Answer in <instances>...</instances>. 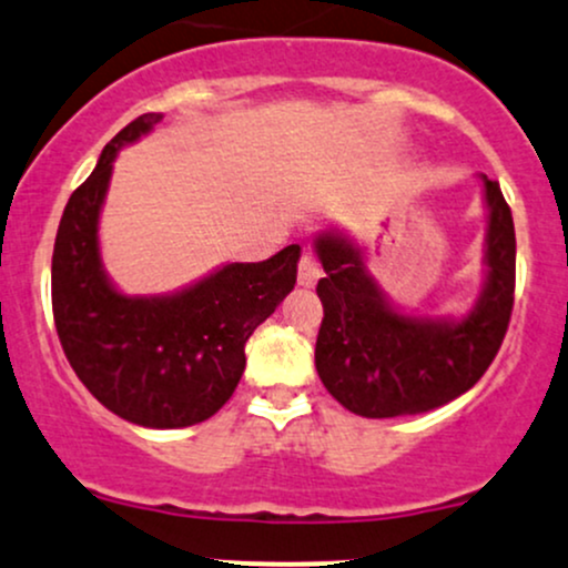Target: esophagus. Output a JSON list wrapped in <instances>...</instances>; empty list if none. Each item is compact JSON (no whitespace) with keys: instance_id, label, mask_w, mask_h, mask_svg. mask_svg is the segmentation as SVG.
<instances>
[{"instance_id":"1","label":"esophagus","mask_w":568,"mask_h":568,"mask_svg":"<svg viewBox=\"0 0 568 568\" xmlns=\"http://www.w3.org/2000/svg\"><path fill=\"white\" fill-rule=\"evenodd\" d=\"M318 276H322V267H318V260L314 254L305 252L301 257V263H297V284L301 286H314L318 282Z\"/></svg>"}]
</instances>
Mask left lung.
Listing matches in <instances>:
<instances>
[{"mask_svg": "<svg viewBox=\"0 0 568 568\" xmlns=\"http://www.w3.org/2000/svg\"><path fill=\"white\" fill-rule=\"evenodd\" d=\"M488 203V282L462 322L397 314L367 276L362 252L341 235H318L327 276L316 295L324 318L316 369L346 410L365 418L426 413L469 392L505 341L515 303V225L499 182L483 176Z\"/></svg>", "mask_w": 568, "mask_h": 568, "instance_id": "1", "label": "left lung"}]
</instances>
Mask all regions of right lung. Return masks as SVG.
<instances>
[{"label": "right lung", "mask_w": 568, "mask_h": 568, "mask_svg": "<svg viewBox=\"0 0 568 568\" xmlns=\"http://www.w3.org/2000/svg\"><path fill=\"white\" fill-rule=\"evenodd\" d=\"M161 120L139 114L101 152L63 209L53 246V318L78 378L106 410L152 429L212 418L244 373L250 335L297 282L301 246L233 263L171 297H125L99 257V212L112 161Z\"/></svg>", "instance_id": "add662e5"}]
</instances>
